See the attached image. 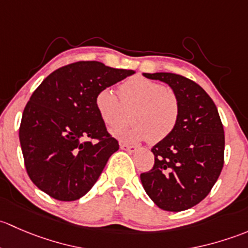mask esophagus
<instances>
[{"mask_svg": "<svg viewBox=\"0 0 248 248\" xmlns=\"http://www.w3.org/2000/svg\"><path fill=\"white\" fill-rule=\"evenodd\" d=\"M121 149L123 150H126V152L129 153H135L137 152V147H135V145H130V144H126V143H121Z\"/></svg>", "mask_w": 248, "mask_h": 248, "instance_id": "esophagus-1", "label": "esophagus"}]
</instances>
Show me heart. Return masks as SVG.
<instances>
[{
	"label": "heart",
	"mask_w": 248,
	"mask_h": 248,
	"mask_svg": "<svg viewBox=\"0 0 248 248\" xmlns=\"http://www.w3.org/2000/svg\"><path fill=\"white\" fill-rule=\"evenodd\" d=\"M119 99L113 89L104 88L96 94L95 108L104 123L117 126L134 110L130 126H119L112 134L121 141L137 143L150 140L157 143L174 131L180 116L177 94L159 81L136 75L119 85Z\"/></svg>",
	"instance_id": "heart-1"
}]
</instances>
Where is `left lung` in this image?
<instances>
[{"label": "left lung", "instance_id": "1", "mask_svg": "<svg viewBox=\"0 0 248 248\" xmlns=\"http://www.w3.org/2000/svg\"><path fill=\"white\" fill-rule=\"evenodd\" d=\"M143 75L166 82L177 94L180 116L174 131L152 148L154 166L141 174L159 208L183 211L203 201L224 162V131L213 99L195 81L172 73Z\"/></svg>", "mask_w": 248, "mask_h": 248}]
</instances>
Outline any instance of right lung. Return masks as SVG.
Masks as SVG:
<instances>
[{
	"label": "right lung",
	"mask_w": 248,
	"mask_h": 248,
	"mask_svg": "<svg viewBox=\"0 0 248 248\" xmlns=\"http://www.w3.org/2000/svg\"><path fill=\"white\" fill-rule=\"evenodd\" d=\"M134 70L80 61L57 69L33 92L19 139L27 174L55 200L85 196L119 149L95 108L96 94Z\"/></svg>",
	"instance_id": "right-lung-1"
}]
</instances>
